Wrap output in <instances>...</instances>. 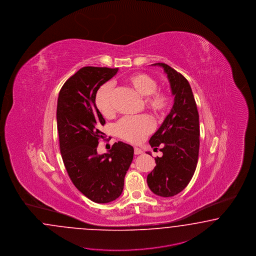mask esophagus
<instances>
[{
	"label": "esophagus",
	"instance_id": "34e87169",
	"mask_svg": "<svg viewBox=\"0 0 256 256\" xmlns=\"http://www.w3.org/2000/svg\"><path fill=\"white\" fill-rule=\"evenodd\" d=\"M134 154H136V156H140V154H143L142 150H141V148H138V147H134Z\"/></svg>",
	"mask_w": 256,
	"mask_h": 256
}]
</instances>
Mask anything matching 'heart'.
Here are the masks:
<instances>
[{
	"instance_id": "b5f03b06",
	"label": "heart",
	"mask_w": 256,
	"mask_h": 256,
	"mask_svg": "<svg viewBox=\"0 0 256 256\" xmlns=\"http://www.w3.org/2000/svg\"><path fill=\"white\" fill-rule=\"evenodd\" d=\"M127 82L140 96L146 98L147 108L156 114H159L168 106V96L162 90H157L156 79L146 74H134L127 78ZM112 86L104 84L100 88L95 96V104L100 113L109 116L113 112L112 108ZM154 129L152 120L147 116H125L116 124V134L118 138L132 143L143 140Z\"/></svg>"
}]
</instances>
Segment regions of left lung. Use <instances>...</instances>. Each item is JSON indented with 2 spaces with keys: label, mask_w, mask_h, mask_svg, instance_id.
Masks as SVG:
<instances>
[{
  "label": "left lung",
  "mask_w": 256,
  "mask_h": 256,
  "mask_svg": "<svg viewBox=\"0 0 256 256\" xmlns=\"http://www.w3.org/2000/svg\"><path fill=\"white\" fill-rule=\"evenodd\" d=\"M162 66L174 96V106L160 128L150 138L154 150L161 145L154 170L148 174V188L156 195L172 197L190 184L198 163L200 124L197 104L188 81L172 66Z\"/></svg>",
  "instance_id": "left-lung-1"
}]
</instances>
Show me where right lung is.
I'll use <instances>...</instances> for the list:
<instances>
[{"instance_id":"1","label":"right lung","mask_w":256,"mask_h":256,"mask_svg":"<svg viewBox=\"0 0 256 256\" xmlns=\"http://www.w3.org/2000/svg\"><path fill=\"white\" fill-rule=\"evenodd\" d=\"M118 70L84 66L66 80L58 96L59 145L66 172L76 188L97 204L120 196L134 157V148L122 141L114 143L108 154L97 152L104 134L100 129L106 120L96 108L95 96Z\"/></svg>"}]
</instances>
